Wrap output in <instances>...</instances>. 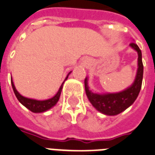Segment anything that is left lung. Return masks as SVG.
Instances as JSON below:
<instances>
[{
  "mask_svg": "<svg viewBox=\"0 0 155 155\" xmlns=\"http://www.w3.org/2000/svg\"><path fill=\"white\" fill-rule=\"evenodd\" d=\"M130 47L137 52V71L133 84L124 90L119 93H97L89 89L88 77L84 80L86 95L93 106L99 112L106 115H116L132 106L140 93L143 79V63L141 51L134 42L129 45Z\"/></svg>",
  "mask_w": 155,
  "mask_h": 155,
  "instance_id": "obj_1",
  "label": "left lung"
}]
</instances>
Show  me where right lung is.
Masks as SVG:
<instances>
[{
    "mask_svg": "<svg viewBox=\"0 0 155 155\" xmlns=\"http://www.w3.org/2000/svg\"><path fill=\"white\" fill-rule=\"evenodd\" d=\"M71 72L68 73V75H67V77H66L65 80H67L68 75L71 74ZM64 82L62 83V85L60 86V88H59L58 91V93H57L53 97H51V98L49 99H47V100H36V99L28 98V97H23L22 95H21V94L18 92L16 88H15V84L13 82V80H12L11 78L12 88H13L14 93H15V96H16L17 99L18 100V101H19L22 105H23V106H25L26 108H28V110H30L31 111L34 112V113H42V112H45L47 111V110H49V109H51L52 107H54V106L56 105L57 102L58 101L59 98H60V95H61V92H62Z\"/></svg>",
    "mask_w": 155,
    "mask_h": 155,
    "instance_id": "right-lung-1",
    "label": "right lung"
}]
</instances>
